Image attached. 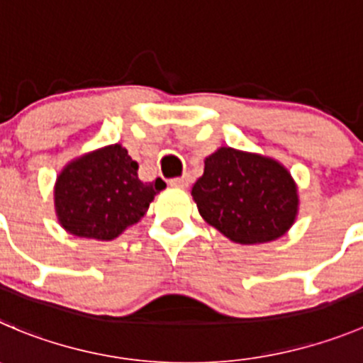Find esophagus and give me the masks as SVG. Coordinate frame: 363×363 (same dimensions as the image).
<instances>
[{"instance_id": "1", "label": "esophagus", "mask_w": 363, "mask_h": 363, "mask_svg": "<svg viewBox=\"0 0 363 363\" xmlns=\"http://www.w3.org/2000/svg\"><path fill=\"white\" fill-rule=\"evenodd\" d=\"M188 182H189L188 175H182V177L170 179V184H172V186H181V188H184V186H188Z\"/></svg>"}]
</instances>
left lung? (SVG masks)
Here are the masks:
<instances>
[{
    "instance_id": "1",
    "label": "left lung",
    "mask_w": 363,
    "mask_h": 363,
    "mask_svg": "<svg viewBox=\"0 0 363 363\" xmlns=\"http://www.w3.org/2000/svg\"><path fill=\"white\" fill-rule=\"evenodd\" d=\"M202 218L240 245H258L289 233L299 213L292 174L277 159L220 147L204 159L191 188Z\"/></svg>"
}]
</instances>
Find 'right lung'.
<instances>
[{"label": "right lung", "mask_w": 363, "mask_h": 363, "mask_svg": "<svg viewBox=\"0 0 363 363\" xmlns=\"http://www.w3.org/2000/svg\"><path fill=\"white\" fill-rule=\"evenodd\" d=\"M164 188L161 179L140 181L138 162L116 143L71 159L57 175L53 202L69 235L111 242L140 222Z\"/></svg>", "instance_id": "right-lung-1"}]
</instances>
